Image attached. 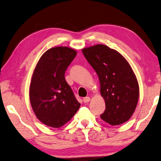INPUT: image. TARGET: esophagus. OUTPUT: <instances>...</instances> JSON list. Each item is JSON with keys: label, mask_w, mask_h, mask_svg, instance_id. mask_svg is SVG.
Masks as SVG:
<instances>
[{"label": "esophagus", "mask_w": 161, "mask_h": 161, "mask_svg": "<svg viewBox=\"0 0 161 161\" xmlns=\"http://www.w3.org/2000/svg\"><path fill=\"white\" fill-rule=\"evenodd\" d=\"M90 101V97H85V98H84V99H83V102L84 103H88Z\"/></svg>", "instance_id": "34e87169"}]
</instances>
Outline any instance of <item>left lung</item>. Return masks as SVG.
<instances>
[{"label":"left lung","mask_w":161,"mask_h":161,"mask_svg":"<svg viewBox=\"0 0 161 161\" xmlns=\"http://www.w3.org/2000/svg\"><path fill=\"white\" fill-rule=\"evenodd\" d=\"M82 51L100 80L106 105L101 118L111 125L127 122L139 98L138 82L131 67L118 51L107 45H96Z\"/></svg>","instance_id":"8db88e82"}]
</instances>
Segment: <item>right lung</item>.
I'll list each match as a JSON object with an SVG mask.
<instances>
[{
    "label": "right lung",
    "instance_id": "1",
    "mask_svg": "<svg viewBox=\"0 0 161 161\" xmlns=\"http://www.w3.org/2000/svg\"><path fill=\"white\" fill-rule=\"evenodd\" d=\"M76 54L69 47H52L43 53L33 71L30 101L36 116L47 126H63L80 106L65 79V71Z\"/></svg>",
    "mask_w": 161,
    "mask_h": 161
}]
</instances>
